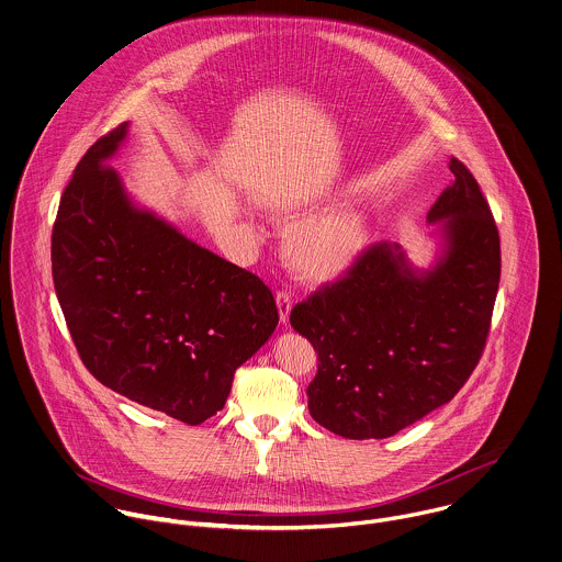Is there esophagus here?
<instances>
[{"mask_svg":"<svg viewBox=\"0 0 562 562\" xmlns=\"http://www.w3.org/2000/svg\"><path fill=\"white\" fill-rule=\"evenodd\" d=\"M276 304H278V311H280V322L286 324L289 322V315H291V306H293V295L291 291L282 289L276 293Z\"/></svg>","mask_w":562,"mask_h":562,"instance_id":"obj_1","label":"esophagus"}]
</instances>
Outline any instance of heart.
Masks as SVG:
<instances>
[{
  "label": "heart",
  "mask_w": 562,
  "mask_h": 562,
  "mask_svg": "<svg viewBox=\"0 0 562 562\" xmlns=\"http://www.w3.org/2000/svg\"><path fill=\"white\" fill-rule=\"evenodd\" d=\"M367 238L364 217L353 209L340 206L297 225L291 236V254L308 278L328 280L353 265Z\"/></svg>",
  "instance_id": "b5f03b06"
}]
</instances>
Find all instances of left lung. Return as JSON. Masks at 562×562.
<instances>
[{
    "label": "left lung",
    "instance_id": "8db88e82",
    "mask_svg": "<svg viewBox=\"0 0 562 562\" xmlns=\"http://www.w3.org/2000/svg\"><path fill=\"white\" fill-rule=\"evenodd\" d=\"M453 184L432 204L446 254L432 271L408 267L400 245L371 243L335 282L291 311L317 351L308 411L345 439H386L464 386L491 330L499 286V232L473 173L449 160Z\"/></svg>",
    "mask_w": 562,
    "mask_h": 562
}]
</instances>
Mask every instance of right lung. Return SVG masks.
Wrapping results in <instances>:
<instances>
[{
    "mask_svg": "<svg viewBox=\"0 0 562 562\" xmlns=\"http://www.w3.org/2000/svg\"><path fill=\"white\" fill-rule=\"evenodd\" d=\"M127 123L78 162L52 229L56 295L85 367L114 393L198 426L278 326L269 286L127 200L106 160Z\"/></svg>",
    "mask_w": 562,
    "mask_h": 562,
    "instance_id": "1",
    "label": "right lung"
}]
</instances>
